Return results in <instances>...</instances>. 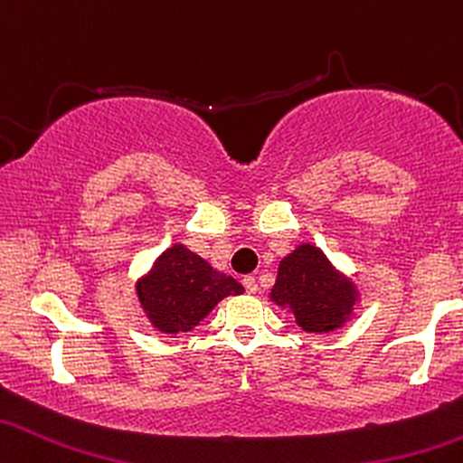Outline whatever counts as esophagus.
Wrapping results in <instances>:
<instances>
[{
    "instance_id": "esophagus-1",
    "label": "esophagus",
    "mask_w": 463,
    "mask_h": 463,
    "mask_svg": "<svg viewBox=\"0 0 463 463\" xmlns=\"http://www.w3.org/2000/svg\"><path fill=\"white\" fill-rule=\"evenodd\" d=\"M242 287L247 288V293H258V282L253 275H245V278H242Z\"/></svg>"
}]
</instances>
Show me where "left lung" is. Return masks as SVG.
I'll return each instance as SVG.
<instances>
[{
    "label": "left lung",
    "instance_id": "obj_1",
    "mask_svg": "<svg viewBox=\"0 0 463 463\" xmlns=\"http://www.w3.org/2000/svg\"><path fill=\"white\" fill-rule=\"evenodd\" d=\"M269 298L287 308L301 330L321 335L339 330L352 319L358 288L319 247L304 242L279 260Z\"/></svg>",
    "mask_w": 463,
    "mask_h": 463
}]
</instances>
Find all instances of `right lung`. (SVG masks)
<instances>
[{"label": "right lung", "mask_w": 463, "mask_h": 463, "mask_svg": "<svg viewBox=\"0 0 463 463\" xmlns=\"http://www.w3.org/2000/svg\"><path fill=\"white\" fill-rule=\"evenodd\" d=\"M135 290L150 326L170 336L199 326L221 299L245 293L232 275L216 271L181 242L155 260Z\"/></svg>", "instance_id": "right-lung-1"}]
</instances>
